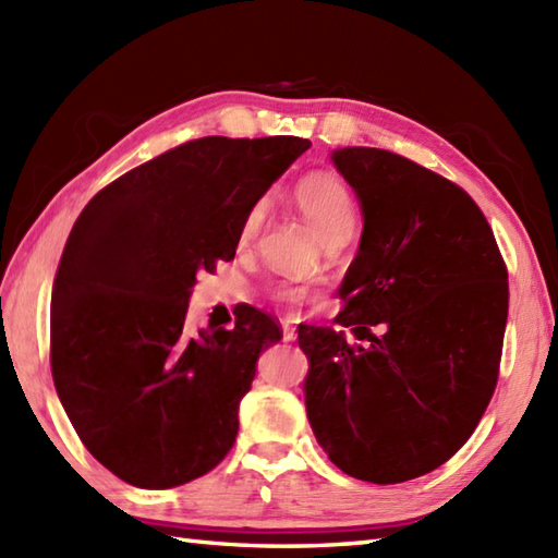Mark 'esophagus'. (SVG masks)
<instances>
[{"label": "esophagus", "mask_w": 558, "mask_h": 558, "mask_svg": "<svg viewBox=\"0 0 558 558\" xmlns=\"http://www.w3.org/2000/svg\"><path fill=\"white\" fill-rule=\"evenodd\" d=\"M294 338H298V333H294V328L290 324H282V342H292Z\"/></svg>", "instance_id": "obj_1"}]
</instances>
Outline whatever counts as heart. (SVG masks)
Masks as SVG:
<instances>
[{
    "label": "heart",
    "mask_w": 558,
    "mask_h": 558,
    "mask_svg": "<svg viewBox=\"0 0 558 558\" xmlns=\"http://www.w3.org/2000/svg\"><path fill=\"white\" fill-rule=\"evenodd\" d=\"M294 201H298L300 210L304 218L312 222V228L318 232L324 242L336 234H350L354 228V218H357V210H354V198L348 184L340 180V177L330 172H316L304 177V180L294 186ZM260 220H264V206H254L246 213L240 228V240L248 242L260 228ZM276 300L286 304H298L304 298V288L294 286V282H278L272 288Z\"/></svg>",
    "instance_id": "heart-1"
}]
</instances>
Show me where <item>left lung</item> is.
<instances>
[{
  "instance_id": "left-lung-1",
  "label": "left lung",
  "mask_w": 558,
  "mask_h": 558,
  "mask_svg": "<svg viewBox=\"0 0 558 558\" xmlns=\"http://www.w3.org/2000/svg\"><path fill=\"white\" fill-rule=\"evenodd\" d=\"M330 160L364 228L336 326L298 330L310 360L306 417L345 475L408 482L458 453L489 405L508 272L487 218L458 184L381 148H338ZM345 327L365 345L348 343Z\"/></svg>"
}]
</instances>
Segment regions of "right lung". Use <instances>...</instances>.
I'll return each instance as SVG.
<instances>
[{
	"mask_svg": "<svg viewBox=\"0 0 558 558\" xmlns=\"http://www.w3.org/2000/svg\"><path fill=\"white\" fill-rule=\"evenodd\" d=\"M312 144L189 141L122 174L71 228L52 288L57 396L90 456L141 489H172L228 456L258 354L282 338L244 306L234 328L184 333L198 270L234 258L240 228Z\"/></svg>",
	"mask_w": 558,
	"mask_h": 558,
	"instance_id": "right-lung-1",
	"label": "right lung"
}]
</instances>
